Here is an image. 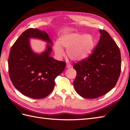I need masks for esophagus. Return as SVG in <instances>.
Instances as JSON below:
<instances>
[{"instance_id": "esophagus-1", "label": "esophagus", "mask_w": 130, "mask_h": 130, "mask_svg": "<svg viewBox=\"0 0 130 130\" xmlns=\"http://www.w3.org/2000/svg\"><path fill=\"white\" fill-rule=\"evenodd\" d=\"M71 67H72V65H71L70 63H67V68H70Z\"/></svg>"}]
</instances>
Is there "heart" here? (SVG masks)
Wrapping results in <instances>:
<instances>
[{
  "instance_id": "heart-1",
  "label": "heart",
  "mask_w": 130,
  "mask_h": 130,
  "mask_svg": "<svg viewBox=\"0 0 130 130\" xmlns=\"http://www.w3.org/2000/svg\"><path fill=\"white\" fill-rule=\"evenodd\" d=\"M95 45L93 36L77 33L63 35L59 42L54 45V50L59 57L64 55L62 47L67 50L68 56L74 61H81L86 59L92 53Z\"/></svg>"
}]
</instances>
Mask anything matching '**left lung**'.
<instances>
[{
    "mask_svg": "<svg viewBox=\"0 0 130 130\" xmlns=\"http://www.w3.org/2000/svg\"><path fill=\"white\" fill-rule=\"evenodd\" d=\"M101 37L92 54L73 65L76 71L73 85L79 95L94 99L114 88L121 73L119 48L105 30L100 29Z\"/></svg>",
    "mask_w": 130,
    "mask_h": 130,
    "instance_id": "obj_1",
    "label": "left lung"
}]
</instances>
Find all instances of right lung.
<instances>
[{
  "label": "right lung",
  "mask_w": 130,
  "mask_h": 130,
  "mask_svg": "<svg viewBox=\"0 0 130 130\" xmlns=\"http://www.w3.org/2000/svg\"><path fill=\"white\" fill-rule=\"evenodd\" d=\"M38 38L52 45L45 31L26 30L10 48L8 59L10 79L14 86L24 95L33 99L46 97L54 89L55 79L63 72L66 62L50 56L51 46L47 45L41 54L32 50L29 38Z\"/></svg>",
  "instance_id": "1"
}]
</instances>
